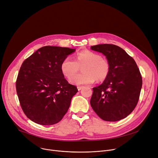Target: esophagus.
Returning <instances> with one entry per match:
<instances>
[{"label":"esophagus","mask_w":158,"mask_h":158,"mask_svg":"<svg viewBox=\"0 0 158 158\" xmlns=\"http://www.w3.org/2000/svg\"><path fill=\"white\" fill-rule=\"evenodd\" d=\"M83 88V86H77V89H78V90H79H79H81V89Z\"/></svg>","instance_id":"obj_1"}]
</instances>
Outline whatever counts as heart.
Wrapping results in <instances>:
<instances>
[{"label":"heart","mask_w":158,"mask_h":158,"mask_svg":"<svg viewBox=\"0 0 158 158\" xmlns=\"http://www.w3.org/2000/svg\"><path fill=\"white\" fill-rule=\"evenodd\" d=\"M81 67L84 72L74 74ZM60 70L65 77L71 76L69 81L73 85H90L95 79H105L110 70V64L107 59L101 57L98 53L83 50L77 53L75 60L70 57H66L60 64Z\"/></svg>","instance_id":"b5f03b06"}]
</instances>
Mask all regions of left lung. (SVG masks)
I'll return each instance as SVG.
<instances>
[{
	"label": "left lung",
	"instance_id": "obj_1",
	"mask_svg": "<svg viewBox=\"0 0 158 158\" xmlns=\"http://www.w3.org/2000/svg\"><path fill=\"white\" fill-rule=\"evenodd\" d=\"M102 53L110 64L107 77L93 88L90 105L100 118L117 121L131 114L139 101L142 77L134 59L118 46L103 44L91 46Z\"/></svg>",
	"mask_w": 158,
	"mask_h": 158
}]
</instances>
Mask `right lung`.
Wrapping results in <instances>:
<instances>
[{"label": "right lung", "mask_w": 158, "mask_h": 158, "mask_svg": "<svg viewBox=\"0 0 158 158\" xmlns=\"http://www.w3.org/2000/svg\"><path fill=\"white\" fill-rule=\"evenodd\" d=\"M75 51L69 48L43 46L23 63L16 90L20 106L32 121L52 125L67 112L78 90L65 79L60 64Z\"/></svg>", "instance_id": "right-lung-1"}]
</instances>
